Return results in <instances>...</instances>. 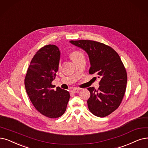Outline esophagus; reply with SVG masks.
I'll list each match as a JSON object with an SVG mask.
<instances>
[{"label":"esophagus","instance_id":"esophagus-1","mask_svg":"<svg viewBox=\"0 0 148 148\" xmlns=\"http://www.w3.org/2000/svg\"><path fill=\"white\" fill-rule=\"evenodd\" d=\"M79 90H80L79 88L75 87V88H73V89L72 90V92L73 93H76V92H79Z\"/></svg>","mask_w":148,"mask_h":148}]
</instances>
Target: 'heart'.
Listing matches in <instances>:
<instances>
[{
	"label": "heart",
	"mask_w": 148,
	"mask_h": 148,
	"mask_svg": "<svg viewBox=\"0 0 148 148\" xmlns=\"http://www.w3.org/2000/svg\"><path fill=\"white\" fill-rule=\"evenodd\" d=\"M81 56H83V55H82V53H81L79 51H74L71 53V54H70V57L73 61L76 60H77L78 58H79Z\"/></svg>",
	"instance_id": "1"
}]
</instances>
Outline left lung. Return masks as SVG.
I'll return each mask as SVG.
<instances>
[{"mask_svg":"<svg viewBox=\"0 0 148 148\" xmlns=\"http://www.w3.org/2000/svg\"><path fill=\"white\" fill-rule=\"evenodd\" d=\"M83 49L89 58V73L101 78L98 90L87 88L90 97L87 105L92 113L98 117L109 115L119 107L126 92L127 73L119 54L110 47L90 40H70Z\"/></svg>","mask_w":148,"mask_h":148,"instance_id":"1","label":"left lung"}]
</instances>
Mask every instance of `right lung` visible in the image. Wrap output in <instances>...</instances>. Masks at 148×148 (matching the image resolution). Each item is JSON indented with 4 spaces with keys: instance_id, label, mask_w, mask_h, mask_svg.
Returning <instances> with one entry per match:
<instances>
[{
    "instance_id": "add662e5",
    "label": "right lung",
    "mask_w": 148,
    "mask_h": 148,
    "mask_svg": "<svg viewBox=\"0 0 148 148\" xmlns=\"http://www.w3.org/2000/svg\"><path fill=\"white\" fill-rule=\"evenodd\" d=\"M60 60V51L55 45L39 49L31 61L25 78V86L34 107L43 115L56 119L66 110L70 93L60 87L55 90V79Z\"/></svg>"
}]
</instances>
